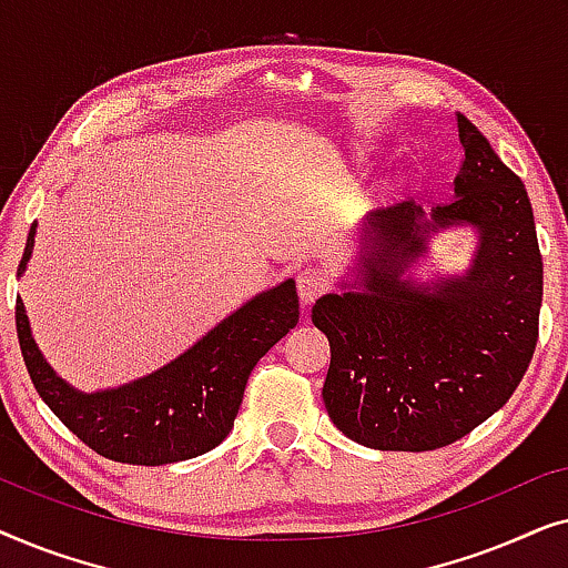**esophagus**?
<instances>
[{
    "label": "esophagus",
    "instance_id": "esophagus-1",
    "mask_svg": "<svg viewBox=\"0 0 568 568\" xmlns=\"http://www.w3.org/2000/svg\"><path fill=\"white\" fill-rule=\"evenodd\" d=\"M328 286H331V276L323 266H307V268L300 271L297 292H300L302 305H310V302H315L317 297H321V294L328 292Z\"/></svg>",
    "mask_w": 568,
    "mask_h": 568
}]
</instances>
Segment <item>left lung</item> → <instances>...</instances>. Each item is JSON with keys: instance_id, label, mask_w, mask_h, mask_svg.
Wrapping results in <instances>:
<instances>
[{"instance_id": "1", "label": "left lung", "mask_w": 568, "mask_h": 568, "mask_svg": "<svg viewBox=\"0 0 568 568\" xmlns=\"http://www.w3.org/2000/svg\"><path fill=\"white\" fill-rule=\"evenodd\" d=\"M463 168L432 230L476 224L480 247L463 278L434 292L400 282L424 253L414 201L372 214L364 292L325 294L313 323L328 336L323 400L364 447L426 453L463 439L517 390L538 344L542 255L525 183L457 113Z\"/></svg>"}]
</instances>
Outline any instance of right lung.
<instances>
[{
    "mask_svg": "<svg viewBox=\"0 0 568 568\" xmlns=\"http://www.w3.org/2000/svg\"><path fill=\"white\" fill-rule=\"evenodd\" d=\"M33 237L36 224L18 274L26 271ZM297 321V286L284 282L240 307L154 375L119 390L82 395L43 362L30 336L22 300L14 302L22 362L45 406L98 455L129 465L189 460L220 445L235 424L251 369Z\"/></svg>",
    "mask_w": 568,
    "mask_h": 568,
    "instance_id": "right-lung-1",
    "label": "right lung"
}]
</instances>
